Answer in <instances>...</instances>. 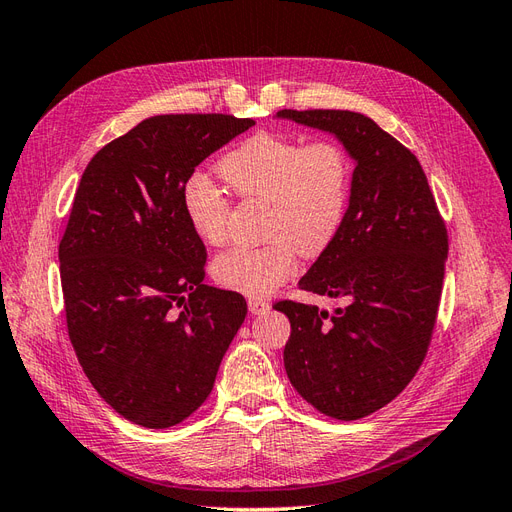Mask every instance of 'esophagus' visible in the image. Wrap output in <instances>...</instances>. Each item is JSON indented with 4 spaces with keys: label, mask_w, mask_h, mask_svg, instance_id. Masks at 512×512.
Segmentation results:
<instances>
[{
    "label": "esophagus",
    "mask_w": 512,
    "mask_h": 512,
    "mask_svg": "<svg viewBox=\"0 0 512 512\" xmlns=\"http://www.w3.org/2000/svg\"><path fill=\"white\" fill-rule=\"evenodd\" d=\"M247 307H250V312L252 314H267L269 312V301H265V299H260V297H252L250 301H247Z\"/></svg>",
    "instance_id": "34e87169"
}]
</instances>
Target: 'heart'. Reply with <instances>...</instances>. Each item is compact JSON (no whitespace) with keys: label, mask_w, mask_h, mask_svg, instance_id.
Listing matches in <instances>:
<instances>
[{"label":"heart","mask_w":512,"mask_h":512,"mask_svg":"<svg viewBox=\"0 0 512 512\" xmlns=\"http://www.w3.org/2000/svg\"><path fill=\"white\" fill-rule=\"evenodd\" d=\"M218 173L239 198L265 200V235L271 237L260 247H230L213 260V280L226 290L265 297L297 271V247L305 256H318L344 226L352 162L335 141L303 145L260 132L228 151ZM183 211L200 241H226L228 200L213 183L192 179L185 185Z\"/></svg>","instance_id":"1"}]
</instances>
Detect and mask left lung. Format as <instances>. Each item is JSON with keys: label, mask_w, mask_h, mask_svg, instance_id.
Wrapping results in <instances>:
<instances>
[{"label": "left lung", "mask_w": 512, "mask_h": 512, "mask_svg": "<svg viewBox=\"0 0 512 512\" xmlns=\"http://www.w3.org/2000/svg\"><path fill=\"white\" fill-rule=\"evenodd\" d=\"M331 132L354 160L350 205L337 239L299 288L346 299L333 314L297 301L284 365L318 412L356 421L393 401L423 365L436 327L448 235L423 166L374 119L352 111L277 113Z\"/></svg>", "instance_id": "left-lung-1"}]
</instances>
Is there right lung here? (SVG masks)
<instances>
[{"label": "right lung", "instance_id": "add662e5", "mask_svg": "<svg viewBox=\"0 0 512 512\" xmlns=\"http://www.w3.org/2000/svg\"><path fill=\"white\" fill-rule=\"evenodd\" d=\"M254 119L156 115L104 145L81 177L59 243L68 335L100 397L166 429L209 397L247 314L203 284L207 250L183 211L194 168Z\"/></svg>", "mask_w": 512, "mask_h": 512}]
</instances>
